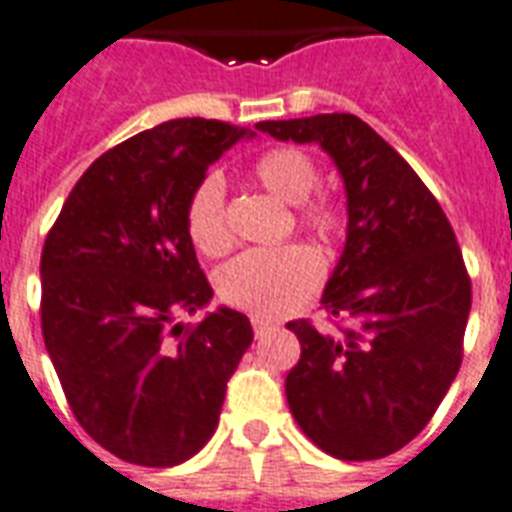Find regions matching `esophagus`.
I'll list each match as a JSON object with an SVG mask.
<instances>
[{"label": "esophagus", "instance_id": "34e87169", "mask_svg": "<svg viewBox=\"0 0 512 512\" xmlns=\"http://www.w3.org/2000/svg\"><path fill=\"white\" fill-rule=\"evenodd\" d=\"M252 330H255V335L260 338V335H265L268 330H271V322L268 319H260V317H252Z\"/></svg>", "mask_w": 512, "mask_h": 512}]
</instances>
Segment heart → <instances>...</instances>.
Segmentation results:
<instances>
[{"instance_id": "1", "label": "heart", "mask_w": 512, "mask_h": 512, "mask_svg": "<svg viewBox=\"0 0 512 512\" xmlns=\"http://www.w3.org/2000/svg\"><path fill=\"white\" fill-rule=\"evenodd\" d=\"M265 190L298 212V228L322 244H335L346 233V209L327 193L311 195L319 182L314 158L298 147H271L252 166ZM187 239L206 257H222L233 249V230L225 217V185L217 174H206L187 198ZM322 279V263L314 249L303 244L255 249L225 265L217 276V292L225 306L260 319L290 314L308 300Z\"/></svg>"}]
</instances>
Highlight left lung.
<instances>
[{"instance_id": "1", "label": "left lung", "mask_w": 512, "mask_h": 512, "mask_svg": "<svg viewBox=\"0 0 512 512\" xmlns=\"http://www.w3.org/2000/svg\"><path fill=\"white\" fill-rule=\"evenodd\" d=\"M282 142H317L346 185V247L322 295L338 330L290 322L300 341L287 403L308 438L346 462L408 446L462 365L473 287L438 198L349 112L263 120Z\"/></svg>"}]
</instances>
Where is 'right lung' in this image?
Segmentation results:
<instances>
[{
	"label": "right lung",
	"mask_w": 512,
	"mask_h": 512,
	"mask_svg": "<svg viewBox=\"0 0 512 512\" xmlns=\"http://www.w3.org/2000/svg\"><path fill=\"white\" fill-rule=\"evenodd\" d=\"M244 136L204 117L131 136L88 166L42 247V335L66 403L123 462L174 467L198 454L252 343L233 308L174 322L214 295L187 239V198Z\"/></svg>",
	"instance_id": "1"
}]
</instances>
